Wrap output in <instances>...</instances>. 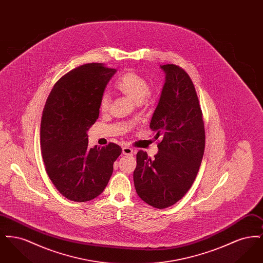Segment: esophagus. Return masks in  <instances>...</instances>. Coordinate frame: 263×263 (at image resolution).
Segmentation results:
<instances>
[{
  "label": "esophagus",
  "mask_w": 263,
  "mask_h": 263,
  "mask_svg": "<svg viewBox=\"0 0 263 263\" xmlns=\"http://www.w3.org/2000/svg\"><path fill=\"white\" fill-rule=\"evenodd\" d=\"M133 153H134V150L132 148H130V147H123L122 148V154L123 155L130 156V155H133Z\"/></svg>",
  "instance_id": "34e87169"
}]
</instances>
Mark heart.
Returning a JSON list of instances; mask_svg holds the SVG:
<instances>
[{
	"instance_id": "obj_1",
	"label": "heart",
	"mask_w": 263,
	"mask_h": 263,
	"mask_svg": "<svg viewBox=\"0 0 263 263\" xmlns=\"http://www.w3.org/2000/svg\"><path fill=\"white\" fill-rule=\"evenodd\" d=\"M115 87L128 98L136 100L138 102L147 100L151 97V90L147 79L134 71H128L120 76L115 82ZM109 106L110 98L108 93L104 92L100 100V110L105 112L108 110Z\"/></svg>"
}]
</instances>
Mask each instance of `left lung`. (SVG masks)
Instances as JSON below:
<instances>
[{
  "mask_svg": "<svg viewBox=\"0 0 263 263\" xmlns=\"http://www.w3.org/2000/svg\"><path fill=\"white\" fill-rule=\"evenodd\" d=\"M165 82L150 128L159 152L154 159L140 150L133 178L139 197L163 209L180 200L193 184L205 149L199 100L187 73L174 64L161 66Z\"/></svg>",
  "mask_w": 263,
  "mask_h": 263,
  "instance_id": "left-lung-1",
  "label": "left lung"
}]
</instances>
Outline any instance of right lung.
Here are the masks:
<instances>
[{
    "instance_id": "right-lung-1",
    "label": "right lung",
    "mask_w": 263,
    "mask_h": 263,
    "mask_svg": "<svg viewBox=\"0 0 263 263\" xmlns=\"http://www.w3.org/2000/svg\"><path fill=\"white\" fill-rule=\"evenodd\" d=\"M116 70L100 63L82 65L54 85L40 124L45 170L64 197L86 202L99 196L122 149L109 143L89 148L88 132L100 114V100Z\"/></svg>"
}]
</instances>
